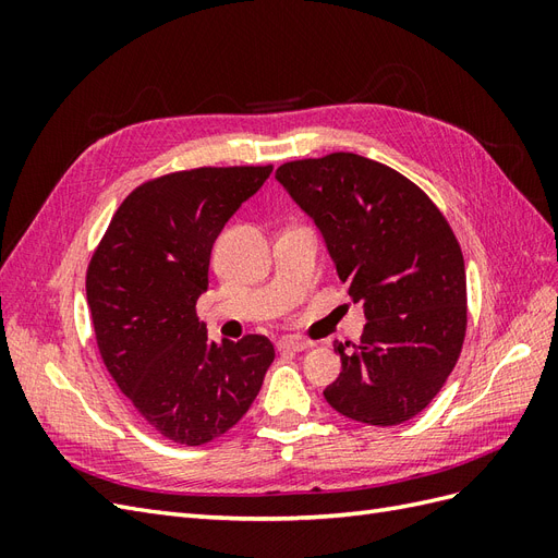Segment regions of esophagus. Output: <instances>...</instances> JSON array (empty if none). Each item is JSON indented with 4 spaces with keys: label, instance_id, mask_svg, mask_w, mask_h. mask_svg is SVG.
I'll return each instance as SVG.
<instances>
[{
    "label": "esophagus",
    "instance_id": "1",
    "mask_svg": "<svg viewBox=\"0 0 558 558\" xmlns=\"http://www.w3.org/2000/svg\"><path fill=\"white\" fill-rule=\"evenodd\" d=\"M312 347V342L307 340H298V337H281L277 342L279 351H307Z\"/></svg>",
    "mask_w": 558,
    "mask_h": 558
}]
</instances>
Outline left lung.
<instances>
[{
  "label": "left lung",
  "mask_w": 558,
  "mask_h": 558,
  "mask_svg": "<svg viewBox=\"0 0 558 558\" xmlns=\"http://www.w3.org/2000/svg\"><path fill=\"white\" fill-rule=\"evenodd\" d=\"M295 205L320 230L367 324L326 391L332 410L398 426L440 393L468 326L465 263L442 211L416 183L356 154L283 162Z\"/></svg>",
  "instance_id": "1"
}]
</instances>
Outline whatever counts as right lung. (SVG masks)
<instances>
[{
  "label": "right lung",
  "mask_w": 558,
  "mask_h": 558,
  "mask_svg": "<svg viewBox=\"0 0 558 558\" xmlns=\"http://www.w3.org/2000/svg\"><path fill=\"white\" fill-rule=\"evenodd\" d=\"M269 174L272 165L150 179L123 199L90 258L88 307L109 375L177 445L199 447L230 430L275 361L263 335L209 342L195 312L216 238Z\"/></svg>",
  "instance_id": "add662e5"
}]
</instances>
